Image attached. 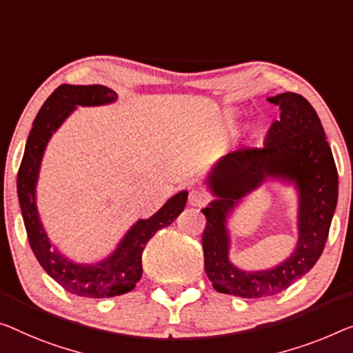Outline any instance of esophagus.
<instances>
[{
	"label": "esophagus",
	"mask_w": 353,
	"mask_h": 353,
	"mask_svg": "<svg viewBox=\"0 0 353 353\" xmlns=\"http://www.w3.org/2000/svg\"><path fill=\"white\" fill-rule=\"evenodd\" d=\"M208 203V194L201 190H192L188 194V204L190 206H204Z\"/></svg>",
	"instance_id": "34e87169"
}]
</instances>
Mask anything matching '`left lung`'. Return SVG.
I'll use <instances>...</instances> for the list:
<instances>
[{
  "label": "left lung",
  "mask_w": 353,
  "mask_h": 353,
  "mask_svg": "<svg viewBox=\"0 0 353 353\" xmlns=\"http://www.w3.org/2000/svg\"><path fill=\"white\" fill-rule=\"evenodd\" d=\"M281 110L263 147H241L222 157L206 179L215 196L203 233L204 270L220 293L245 299L268 298L285 290L317 263L327 243L338 204V170L322 122L311 103L285 92L268 98ZM268 178L293 183L299 192L297 249L281 265L245 272L229 260V214L240 199Z\"/></svg>",
  "instance_id": "obj_1"
}]
</instances>
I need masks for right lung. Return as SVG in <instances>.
Here are the masks:
<instances>
[{
  "label": "right lung",
  "instance_id": "1",
  "mask_svg": "<svg viewBox=\"0 0 353 353\" xmlns=\"http://www.w3.org/2000/svg\"><path fill=\"white\" fill-rule=\"evenodd\" d=\"M115 99L117 93L104 85H60L36 115L17 174L19 203L31 250L47 274L77 296L110 298L133 290L143 276V252L147 243L157 231L174 222L188 196L187 190L179 192L152 217L139 219L112 254L98 263H76L52 245L36 208V183L47 143L77 106H103Z\"/></svg>",
  "mask_w": 353,
  "mask_h": 353
}]
</instances>
